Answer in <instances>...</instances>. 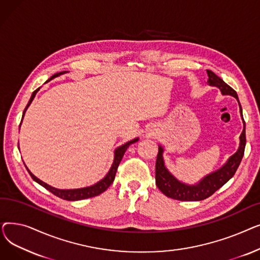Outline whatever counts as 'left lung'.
Segmentation results:
<instances>
[{
	"mask_svg": "<svg viewBox=\"0 0 260 260\" xmlns=\"http://www.w3.org/2000/svg\"><path fill=\"white\" fill-rule=\"evenodd\" d=\"M207 73L209 76L208 83L211 86H216L219 88L222 94H230L236 98L242 118V108L237 92L212 71H207ZM245 142H247V139H245V122L243 120V131L240 135L238 151L229 158L222 168L206 176L202 180L194 185H188L177 180L168 171L165 166V161H163V148L162 146H159V152L156 160V185L163 194L172 199L181 201H199L206 199L212 196L217 189H219L222 185H224L235 175L244 154Z\"/></svg>",
	"mask_w": 260,
	"mask_h": 260,
	"instance_id": "1",
	"label": "left lung"
}]
</instances>
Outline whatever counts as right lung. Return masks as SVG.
Masks as SVG:
<instances>
[{
	"mask_svg": "<svg viewBox=\"0 0 260 260\" xmlns=\"http://www.w3.org/2000/svg\"><path fill=\"white\" fill-rule=\"evenodd\" d=\"M65 73H66V72H61V73H58V74H54L48 81H50L52 78H56V77H58V76H60V75H62V74H65ZM48 81H47V82H48ZM39 89H40V88L36 89V90L32 92L31 97H30V100L28 101V104H27V106L25 107L24 112H23V117H24V114H25V112H26V109L28 108V106H29L30 103L32 102V100H34V98H35V95H36V93L38 92ZM22 119H23V118H22ZM21 122H22V121H21ZM137 141H138V138H136V139H134V140H132V141L125 143V144H123V145L119 146V147L116 149V151H115V158H114V162H113V166H112L111 170H109V172L106 174V176L104 177V178H103L102 180H100L99 182H97V183L91 185V186H87V187H83V188H77V189H59V188H56V187H52V186L46 184L45 182H43V181H41L40 179H38L34 174L30 173V171H29L28 169H27V171H28L29 175L31 176V178H32L36 182H38L39 184H41L43 187H45L46 189H48L49 192H51L53 195H56V196L59 197V198H62V199H64V200H68V201H76V200H82V199H86V198H91V197L98 196V195H100L101 193L105 192V190L107 189V187L114 182L115 176H116V173H117V170H118V167H119V165H120V162H121V160H122V158H123V155H124V153L126 152L127 147H128L131 144H133V143H135V142H137Z\"/></svg>",
	"mask_w": 260,
	"mask_h": 260,
	"instance_id": "1",
	"label": "right lung"
}]
</instances>
